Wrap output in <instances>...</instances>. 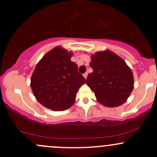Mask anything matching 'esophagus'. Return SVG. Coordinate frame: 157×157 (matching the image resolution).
Masks as SVG:
<instances>
[{
  "label": "esophagus",
  "mask_w": 157,
  "mask_h": 157,
  "mask_svg": "<svg viewBox=\"0 0 157 157\" xmlns=\"http://www.w3.org/2000/svg\"><path fill=\"white\" fill-rule=\"evenodd\" d=\"M83 77H84V78H86V77H87V76H88V72L84 73V74H83Z\"/></svg>",
  "instance_id": "esophagus-1"
}]
</instances>
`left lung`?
<instances>
[{
    "label": "left lung",
    "mask_w": 157,
    "mask_h": 157,
    "mask_svg": "<svg viewBox=\"0 0 157 157\" xmlns=\"http://www.w3.org/2000/svg\"><path fill=\"white\" fill-rule=\"evenodd\" d=\"M91 58L90 65L93 71L86 78V84L103 105H121L134 88L131 69L121 58L109 50L97 52Z\"/></svg>",
    "instance_id": "obj_1"
}]
</instances>
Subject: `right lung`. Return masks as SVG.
Returning a JSON list of instances; mask_svg holds the SVG:
<instances>
[{"instance_id": "add662e5", "label": "right lung", "mask_w": 157, "mask_h": 157, "mask_svg": "<svg viewBox=\"0 0 157 157\" xmlns=\"http://www.w3.org/2000/svg\"><path fill=\"white\" fill-rule=\"evenodd\" d=\"M71 52L56 47L36 65L31 77L35 97L46 108L55 111L69 109L75 102L79 88L86 80L71 61Z\"/></svg>"}]
</instances>
